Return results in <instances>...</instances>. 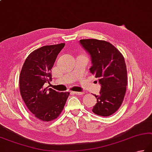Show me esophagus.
I'll return each instance as SVG.
<instances>
[{
	"label": "esophagus",
	"instance_id": "34e87169",
	"mask_svg": "<svg viewBox=\"0 0 152 152\" xmlns=\"http://www.w3.org/2000/svg\"><path fill=\"white\" fill-rule=\"evenodd\" d=\"M74 94L76 95H83L84 94V91H74Z\"/></svg>",
	"mask_w": 152,
	"mask_h": 152
}]
</instances>
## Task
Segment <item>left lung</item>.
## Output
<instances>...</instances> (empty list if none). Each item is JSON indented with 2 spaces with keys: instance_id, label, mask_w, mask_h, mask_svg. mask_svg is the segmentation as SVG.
<instances>
[{
  "instance_id": "obj_1",
  "label": "left lung",
  "mask_w": 152,
  "mask_h": 152,
  "mask_svg": "<svg viewBox=\"0 0 152 152\" xmlns=\"http://www.w3.org/2000/svg\"><path fill=\"white\" fill-rule=\"evenodd\" d=\"M90 55V72L98 78L99 95L92 111L102 117L116 112L123 102L127 86V70L123 56L107 41L89 39L79 41Z\"/></svg>"
}]
</instances>
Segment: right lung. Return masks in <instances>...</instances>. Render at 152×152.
Returning a JSON list of instances; mask_svg holds the SVG:
<instances>
[{
	"mask_svg": "<svg viewBox=\"0 0 152 152\" xmlns=\"http://www.w3.org/2000/svg\"><path fill=\"white\" fill-rule=\"evenodd\" d=\"M64 43L40 47L31 53L20 76V90L27 107L38 119H55L63 109L70 93L46 87L52 81L51 68Z\"/></svg>",
	"mask_w": 152,
	"mask_h": 152,
	"instance_id": "add662e5",
	"label": "right lung"
}]
</instances>
